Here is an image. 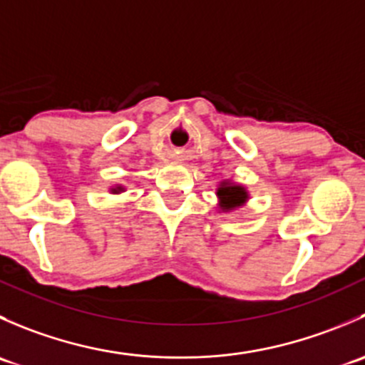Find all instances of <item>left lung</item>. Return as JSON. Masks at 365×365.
Here are the masks:
<instances>
[{"mask_svg":"<svg viewBox=\"0 0 365 365\" xmlns=\"http://www.w3.org/2000/svg\"><path fill=\"white\" fill-rule=\"evenodd\" d=\"M217 200H219L220 212H231L249 201V192L244 185L235 183L231 180H222L217 187Z\"/></svg>","mask_w":365,"mask_h":365,"instance_id":"8db88e82","label":"left lung"}]
</instances>
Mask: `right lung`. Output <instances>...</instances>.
<instances>
[{
	"instance_id": "add662e5",
	"label": "right lung",
	"mask_w": 365,
	"mask_h": 365,
	"mask_svg": "<svg viewBox=\"0 0 365 365\" xmlns=\"http://www.w3.org/2000/svg\"><path fill=\"white\" fill-rule=\"evenodd\" d=\"M111 192H113V194L125 192V187H123V185H114V187H111Z\"/></svg>"
}]
</instances>
